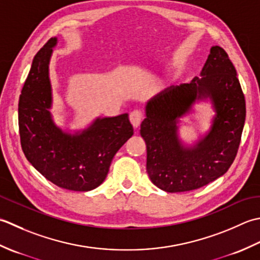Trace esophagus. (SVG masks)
Here are the masks:
<instances>
[{
    "label": "esophagus",
    "instance_id": "esophagus-1",
    "mask_svg": "<svg viewBox=\"0 0 260 260\" xmlns=\"http://www.w3.org/2000/svg\"><path fill=\"white\" fill-rule=\"evenodd\" d=\"M142 120H144V113L140 110H134L130 113V122L135 128H138L141 124Z\"/></svg>",
    "mask_w": 260,
    "mask_h": 260
}]
</instances>
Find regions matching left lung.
<instances>
[{
  "label": "left lung",
  "instance_id": "8db88e82",
  "mask_svg": "<svg viewBox=\"0 0 260 260\" xmlns=\"http://www.w3.org/2000/svg\"><path fill=\"white\" fill-rule=\"evenodd\" d=\"M201 78L169 87L146 105L140 135L147 146V173L168 193L186 192L222 176L237 156L246 119V101L234 63L223 48L214 46ZM210 98L216 116L209 134L186 148L177 135L179 118L199 99Z\"/></svg>",
  "mask_w": 260,
  "mask_h": 260
}]
</instances>
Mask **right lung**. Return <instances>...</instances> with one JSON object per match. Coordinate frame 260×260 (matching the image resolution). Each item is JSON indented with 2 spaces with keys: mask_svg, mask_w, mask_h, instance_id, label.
Returning a JSON list of instances; mask_svg holds the SVG:
<instances>
[{
  "mask_svg": "<svg viewBox=\"0 0 260 260\" xmlns=\"http://www.w3.org/2000/svg\"><path fill=\"white\" fill-rule=\"evenodd\" d=\"M57 38L37 52L19 100V132L26 159L58 187L87 192L103 183L114 155L134 135L129 115L98 118L87 129L67 134L55 124L49 60Z\"/></svg>",
  "mask_w": 260,
  "mask_h": 260,
  "instance_id": "right-lung-1",
  "label": "right lung"
}]
</instances>
